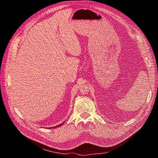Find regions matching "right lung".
<instances>
[{"label":"right lung","mask_w":158,"mask_h":158,"mask_svg":"<svg viewBox=\"0 0 158 158\" xmlns=\"http://www.w3.org/2000/svg\"><path fill=\"white\" fill-rule=\"evenodd\" d=\"M64 122H63V123H61V124H60V125H57L56 127H51V128L49 127V128H56V127H59L61 126L62 125H63V124H64Z\"/></svg>","instance_id":"obj_1"}]
</instances>
